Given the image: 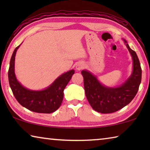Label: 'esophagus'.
<instances>
[{
    "label": "esophagus",
    "instance_id": "esophagus-1",
    "mask_svg": "<svg viewBox=\"0 0 150 150\" xmlns=\"http://www.w3.org/2000/svg\"><path fill=\"white\" fill-rule=\"evenodd\" d=\"M84 67H85V65L83 63H79L78 64L76 65V69L81 70V69H82Z\"/></svg>",
    "mask_w": 150,
    "mask_h": 150
}]
</instances>
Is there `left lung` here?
<instances>
[{
  "label": "left lung",
  "instance_id": "left-lung-1",
  "mask_svg": "<svg viewBox=\"0 0 150 150\" xmlns=\"http://www.w3.org/2000/svg\"><path fill=\"white\" fill-rule=\"evenodd\" d=\"M124 43L133 60V71L130 77L118 87H108L98 81L96 76L87 70L81 71L84 78L85 95L88 103L96 112L112 113L128 105L138 93L142 80V69L136 53Z\"/></svg>",
  "mask_w": 150,
  "mask_h": 150
}]
</instances>
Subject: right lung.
<instances>
[{
  "label": "right lung",
  "mask_w": 150,
  "mask_h": 150,
  "mask_svg": "<svg viewBox=\"0 0 150 150\" xmlns=\"http://www.w3.org/2000/svg\"><path fill=\"white\" fill-rule=\"evenodd\" d=\"M20 45L15 48L12 55L8 73L10 87L14 96L20 105L30 110L38 113L54 112L62 105L63 91L75 71L72 69L63 73L44 90L28 89L18 81L14 73L15 55Z\"/></svg>",
  "instance_id": "add662e5"
}]
</instances>
